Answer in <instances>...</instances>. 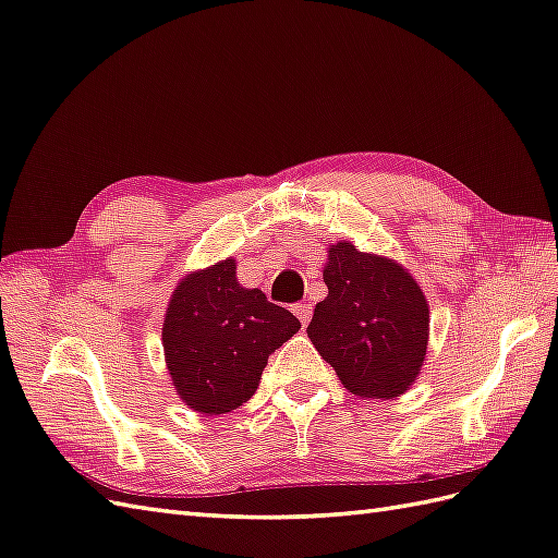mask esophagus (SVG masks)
Returning <instances> with one entry per match:
<instances>
[{
  "mask_svg": "<svg viewBox=\"0 0 558 558\" xmlns=\"http://www.w3.org/2000/svg\"><path fill=\"white\" fill-rule=\"evenodd\" d=\"M293 312H295V317L301 319V324H303V326H307V322L312 319V307H310V305H305V303H298V305L293 307Z\"/></svg>",
  "mask_w": 558,
  "mask_h": 558,
  "instance_id": "esophagus-1",
  "label": "esophagus"
}]
</instances>
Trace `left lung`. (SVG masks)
I'll list each match as a JSON object with an SVG mask.
<instances>
[{
    "label": "left lung",
    "mask_w": 558,
    "mask_h": 558,
    "mask_svg": "<svg viewBox=\"0 0 558 558\" xmlns=\"http://www.w3.org/2000/svg\"><path fill=\"white\" fill-rule=\"evenodd\" d=\"M324 283L329 295L307 326L312 345L352 396H402L428 345V305L418 283L398 263L352 243L329 248Z\"/></svg>",
    "instance_id": "left-lung-1"
}]
</instances>
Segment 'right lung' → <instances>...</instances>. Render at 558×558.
Wrapping results in <instances>:
<instances>
[{
    "instance_id": "obj_1",
    "label": "right lung",
    "mask_w": 558,
    "mask_h": 558,
    "mask_svg": "<svg viewBox=\"0 0 558 558\" xmlns=\"http://www.w3.org/2000/svg\"><path fill=\"white\" fill-rule=\"evenodd\" d=\"M298 329L287 307L239 287L234 260L189 275L162 324L172 384L196 412H232L253 398L269 355Z\"/></svg>"
}]
</instances>
